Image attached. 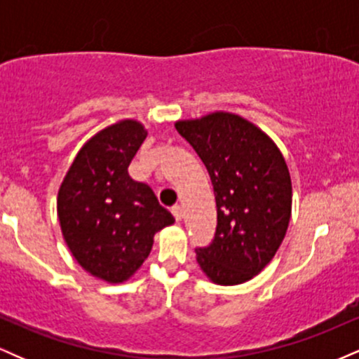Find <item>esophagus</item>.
Returning <instances> with one entry per match:
<instances>
[{"label":"esophagus","instance_id":"34e87169","mask_svg":"<svg viewBox=\"0 0 359 359\" xmlns=\"http://www.w3.org/2000/svg\"><path fill=\"white\" fill-rule=\"evenodd\" d=\"M172 214H174L175 221H182V208L180 205H174L172 208Z\"/></svg>","mask_w":359,"mask_h":359}]
</instances>
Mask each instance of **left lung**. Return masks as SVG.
I'll return each mask as SVG.
<instances>
[{
	"label": "left lung",
	"instance_id": "8db88e82",
	"mask_svg": "<svg viewBox=\"0 0 359 359\" xmlns=\"http://www.w3.org/2000/svg\"><path fill=\"white\" fill-rule=\"evenodd\" d=\"M175 130L204 162L216 196V236L196 251L197 263L217 285L248 282L275 257L290 222L285 158L262 128L229 111L179 119Z\"/></svg>",
	"mask_w": 359,
	"mask_h": 359
}]
</instances>
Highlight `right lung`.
Listing matches in <instances>:
<instances>
[{"mask_svg":"<svg viewBox=\"0 0 359 359\" xmlns=\"http://www.w3.org/2000/svg\"><path fill=\"white\" fill-rule=\"evenodd\" d=\"M147 135L133 118L102 128L77 151L57 194L65 245L82 269L106 283L133 277L155 233L175 222L150 185L128 175Z\"/></svg>","mask_w":359,"mask_h":359,"instance_id":"obj_1","label":"right lung"}]
</instances>
